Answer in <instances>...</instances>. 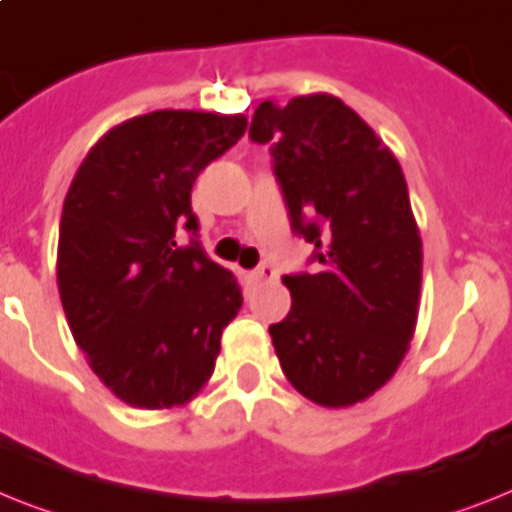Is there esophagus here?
Segmentation results:
<instances>
[{"label":"esophagus","mask_w":512,"mask_h":512,"mask_svg":"<svg viewBox=\"0 0 512 512\" xmlns=\"http://www.w3.org/2000/svg\"><path fill=\"white\" fill-rule=\"evenodd\" d=\"M276 276L278 273L273 265H260L257 270H252V278H255V281H273Z\"/></svg>","instance_id":"1"}]
</instances>
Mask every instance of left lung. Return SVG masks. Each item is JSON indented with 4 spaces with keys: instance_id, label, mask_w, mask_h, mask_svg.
<instances>
[{
    "instance_id": "obj_1",
    "label": "left lung",
    "mask_w": 512,
    "mask_h": 512,
    "mask_svg": "<svg viewBox=\"0 0 512 512\" xmlns=\"http://www.w3.org/2000/svg\"><path fill=\"white\" fill-rule=\"evenodd\" d=\"M249 139L268 144L292 228L318 273L284 276L292 310L268 328L307 400L350 407L394 376L418 323L423 244L394 152L331 94L263 102Z\"/></svg>"
}]
</instances>
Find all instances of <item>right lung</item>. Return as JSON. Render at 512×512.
<instances>
[{
	"label": "right lung",
	"mask_w": 512,
	"mask_h": 512,
	"mask_svg": "<svg viewBox=\"0 0 512 512\" xmlns=\"http://www.w3.org/2000/svg\"><path fill=\"white\" fill-rule=\"evenodd\" d=\"M247 131L244 115L155 110L110 128L65 194L57 289L91 371L139 410L186 405L210 381L242 292L199 242L191 186Z\"/></svg>",
	"instance_id": "1"
}]
</instances>
